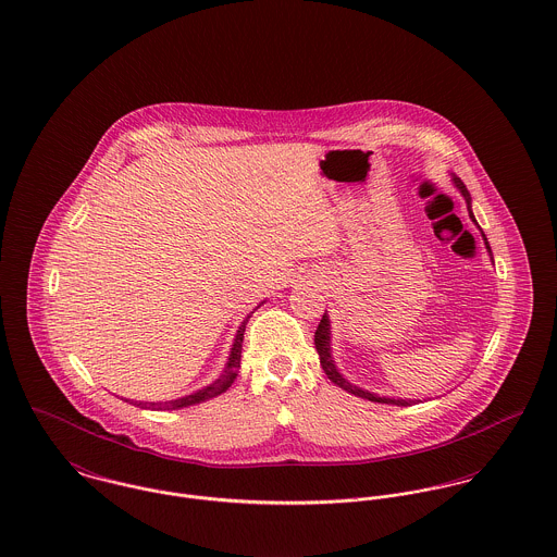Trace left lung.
Here are the masks:
<instances>
[{"label":"left lung","mask_w":557,"mask_h":557,"mask_svg":"<svg viewBox=\"0 0 557 557\" xmlns=\"http://www.w3.org/2000/svg\"><path fill=\"white\" fill-rule=\"evenodd\" d=\"M450 182H453L455 189L463 196V200H466V205H468L470 220H472V222H474V226L481 231V226H479V222H476V218H474V213H472V196H470L468 187L463 186V182H461L457 175H453V173H450ZM481 237H483L485 248L490 251V258H492V262H494V253H492L490 242H487V237H485V233H483V231H481ZM313 344H315V350H318V357H320V366H322V370H324V373L329 375V380H331V382H335L339 388H344V391H348V393H352V395H357V397L370 399V401L388 404V406H401V408H404V406H412V404H417V401H419V399H404V397L377 395V393H373V391H368V388H363V386H359V384L350 382V380L339 371V368L335 366L333 350H331V318H329V313H326V311H324V315H322V320H320V324H318V329H315Z\"/></svg>","instance_id":"left-lung-1"}]
</instances>
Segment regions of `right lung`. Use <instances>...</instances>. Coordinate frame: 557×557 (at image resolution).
<instances>
[{
  "mask_svg": "<svg viewBox=\"0 0 557 557\" xmlns=\"http://www.w3.org/2000/svg\"><path fill=\"white\" fill-rule=\"evenodd\" d=\"M264 304V301H262ZM258 304V308L262 306ZM253 311H249L248 315L244 318V322L239 324L237 333H235V339H233V346H231V352H228V359H226V366L222 373L207 386L184 395V397H177V399H171V401H132L134 406L138 408H145V410H180V408H187V406H196L200 401H207L211 397H218L222 395L237 377L239 368H242V344H244V333H246V324H248L249 318H251ZM127 401V399H125Z\"/></svg>",
  "mask_w": 557,
  "mask_h": 557,
  "instance_id": "obj_1",
  "label": "right lung"
}]
</instances>
